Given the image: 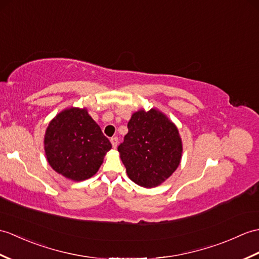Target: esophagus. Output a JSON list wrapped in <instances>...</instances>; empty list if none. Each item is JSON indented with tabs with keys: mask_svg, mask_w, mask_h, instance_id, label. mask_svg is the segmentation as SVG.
<instances>
[{
	"mask_svg": "<svg viewBox=\"0 0 259 259\" xmlns=\"http://www.w3.org/2000/svg\"><path fill=\"white\" fill-rule=\"evenodd\" d=\"M110 142H111L113 148H117V146H118V138L117 137H112L111 139H110Z\"/></svg>",
	"mask_w": 259,
	"mask_h": 259,
	"instance_id": "34e87169",
	"label": "esophagus"
}]
</instances>
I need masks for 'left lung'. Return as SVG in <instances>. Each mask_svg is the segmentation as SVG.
Wrapping results in <instances>:
<instances>
[{"label":"left lung","instance_id":"8db88e82","mask_svg":"<svg viewBox=\"0 0 259 259\" xmlns=\"http://www.w3.org/2000/svg\"><path fill=\"white\" fill-rule=\"evenodd\" d=\"M182 150L177 125L153 108L131 116L128 134L118 147L129 179L143 188H154L170 178L181 162Z\"/></svg>","mask_w":259,"mask_h":259}]
</instances>
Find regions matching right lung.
I'll return each mask as SVG.
<instances>
[{"mask_svg":"<svg viewBox=\"0 0 259 259\" xmlns=\"http://www.w3.org/2000/svg\"><path fill=\"white\" fill-rule=\"evenodd\" d=\"M44 149L54 170L78 182L97 173L111 143L86 108L71 107L48 124Z\"/></svg>","mask_w":259,"mask_h":259,"instance_id":"add662e5","label":"right lung"}]
</instances>
